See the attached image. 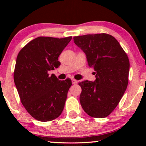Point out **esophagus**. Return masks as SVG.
<instances>
[{"label":"esophagus","mask_w":146,"mask_h":146,"mask_svg":"<svg viewBox=\"0 0 146 146\" xmlns=\"http://www.w3.org/2000/svg\"><path fill=\"white\" fill-rule=\"evenodd\" d=\"M77 82H77V80H74V79H73V80H72V84H76Z\"/></svg>","instance_id":"34e87169"}]
</instances>
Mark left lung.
Masks as SVG:
<instances>
[{
    "label": "left lung",
    "instance_id": "8db88e82",
    "mask_svg": "<svg viewBox=\"0 0 146 146\" xmlns=\"http://www.w3.org/2000/svg\"><path fill=\"white\" fill-rule=\"evenodd\" d=\"M73 41L86 54L88 66L94 69L96 78L94 82L84 80L79 83L82 88V107L90 117L108 116L128 86V56L118 41L106 33L75 36Z\"/></svg>",
    "mask_w": 146,
    "mask_h": 146
}]
</instances>
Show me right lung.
Masks as SVG:
<instances>
[{
	"instance_id": "right-lung-1",
	"label": "right lung",
	"mask_w": 146,
	"mask_h": 146,
	"mask_svg": "<svg viewBox=\"0 0 146 146\" xmlns=\"http://www.w3.org/2000/svg\"><path fill=\"white\" fill-rule=\"evenodd\" d=\"M72 37H38L20 51L14 73L21 101L33 118L40 121L55 119L62 113L70 79L59 80L48 71L58 68V57Z\"/></svg>"
}]
</instances>
